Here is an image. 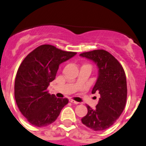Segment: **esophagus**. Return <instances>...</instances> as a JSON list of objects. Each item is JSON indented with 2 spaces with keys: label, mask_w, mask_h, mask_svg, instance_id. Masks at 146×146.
I'll return each mask as SVG.
<instances>
[{
  "label": "esophagus",
  "mask_w": 146,
  "mask_h": 146,
  "mask_svg": "<svg viewBox=\"0 0 146 146\" xmlns=\"http://www.w3.org/2000/svg\"><path fill=\"white\" fill-rule=\"evenodd\" d=\"M70 102H71L72 104H79L78 102H76V101L73 100V99H70Z\"/></svg>",
  "instance_id": "34e87169"
}]
</instances>
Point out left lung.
<instances>
[{
	"label": "left lung",
	"mask_w": 146,
	"mask_h": 146,
	"mask_svg": "<svg viewBox=\"0 0 146 146\" xmlns=\"http://www.w3.org/2000/svg\"><path fill=\"white\" fill-rule=\"evenodd\" d=\"M93 61L98 68V78L92 94H100L96 108L86 106L88 113L81 122L94 131L109 128L119 117L127 100V81L125 71L117 60L107 51L96 50L80 54Z\"/></svg>",
	"instance_id": "1"
}]
</instances>
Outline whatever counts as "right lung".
Instances as JSON below:
<instances>
[{
    "mask_svg": "<svg viewBox=\"0 0 146 146\" xmlns=\"http://www.w3.org/2000/svg\"><path fill=\"white\" fill-rule=\"evenodd\" d=\"M76 54L43 44L24 58L16 73L14 96L20 111L29 123L36 127L50 125L68 103V99L50 94L47 88L55 78L59 65Z\"/></svg>",
    "mask_w": 146,
    "mask_h": 146,
    "instance_id": "1",
    "label": "right lung"
}]
</instances>
